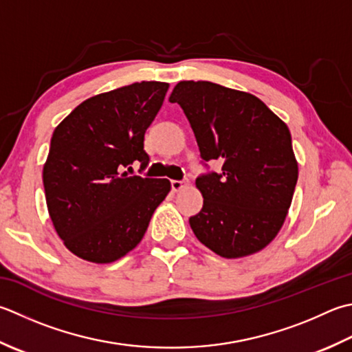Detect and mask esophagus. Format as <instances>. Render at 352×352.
I'll list each match as a JSON object with an SVG mask.
<instances>
[{"mask_svg":"<svg viewBox=\"0 0 352 352\" xmlns=\"http://www.w3.org/2000/svg\"><path fill=\"white\" fill-rule=\"evenodd\" d=\"M170 188H172V190H174V192H178V190L184 188V183L180 182V180H172L170 182Z\"/></svg>","mask_w":352,"mask_h":352,"instance_id":"obj_1","label":"esophagus"}]
</instances>
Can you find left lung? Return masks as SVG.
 <instances>
[{
    "mask_svg": "<svg viewBox=\"0 0 352 352\" xmlns=\"http://www.w3.org/2000/svg\"><path fill=\"white\" fill-rule=\"evenodd\" d=\"M188 117L208 172L197 178L203 208L195 236L223 258L256 253L278 235L290 209L298 163L287 125L256 96L206 80L172 89ZM209 161L222 168L208 169Z\"/></svg>",
    "mask_w": 352,
    "mask_h": 352,
    "instance_id": "1",
    "label": "left lung"
}]
</instances>
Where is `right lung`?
<instances>
[{
  "label": "right lung",
  "mask_w": 352,
  "mask_h": 352,
  "mask_svg": "<svg viewBox=\"0 0 352 352\" xmlns=\"http://www.w3.org/2000/svg\"><path fill=\"white\" fill-rule=\"evenodd\" d=\"M166 82H135L82 102L54 129L43 182L54 229L67 249L108 264L140 243L166 178L128 175L148 168L144 133L166 96Z\"/></svg>",
  "instance_id": "obj_1"
}]
</instances>
